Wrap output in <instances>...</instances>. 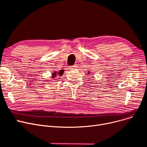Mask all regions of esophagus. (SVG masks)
I'll return each mask as SVG.
<instances>
[{"label":"esophagus","instance_id":"esophagus-1","mask_svg":"<svg viewBox=\"0 0 147 147\" xmlns=\"http://www.w3.org/2000/svg\"><path fill=\"white\" fill-rule=\"evenodd\" d=\"M76 67H77V65H76V64H75V65H73V66H71V67H70V68H76Z\"/></svg>","mask_w":147,"mask_h":147}]
</instances>
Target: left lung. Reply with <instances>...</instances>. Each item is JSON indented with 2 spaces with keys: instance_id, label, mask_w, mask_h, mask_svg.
Masks as SVG:
<instances>
[{
  "instance_id": "1",
  "label": "left lung",
  "mask_w": 147,
  "mask_h": 147,
  "mask_svg": "<svg viewBox=\"0 0 147 147\" xmlns=\"http://www.w3.org/2000/svg\"><path fill=\"white\" fill-rule=\"evenodd\" d=\"M88 74H90V73H89V71H88Z\"/></svg>"
}]
</instances>
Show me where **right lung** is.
Returning a JSON list of instances; mask_svg holds the SVG:
<instances>
[{
    "mask_svg": "<svg viewBox=\"0 0 147 147\" xmlns=\"http://www.w3.org/2000/svg\"><path fill=\"white\" fill-rule=\"evenodd\" d=\"M64 73V70L63 69H61L59 70V71H55L53 73H52V78H55V77H56L57 76H61L62 75H63V73Z\"/></svg>",
    "mask_w": 147,
    "mask_h": 147,
    "instance_id": "1",
    "label": "right lung"
}]
</instances>
